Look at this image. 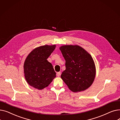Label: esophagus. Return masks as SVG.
<instances>
[{
  "label": "esophagus",
  "mask_w": 120,
  "mask_h": 120,
  "mask_svg": "<svg viewBox=\"0 0 120 120\" xmlns=\"http://www.w3.org/2000/svg\"><path fill=\"white\" fill-rule=\"evenodd\" d=\"M56 75H57V76H58V77L60 76V75H61V72H57V73H56Z\"/></svg>",
  "instance_id": "1"
}]
</instances>
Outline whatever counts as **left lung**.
Segmentation results:
<instances>
[{"mask_svg":"<svg viewBox=\"0 0 120 120\" xmlns=\"http://www.w3.org/2000/svg\"><path fill=\"white\" fill-rule=\"evenodd\" d=\"M66 60V70L61 77L71 90L84 91L93 83L96 75L95 66L91 56L77 45H65L60 48Z\"/></svg>","mask_w":120,"mask_h":120,"instance_id":"8db88e82","label":"left lung"}]
</instances>
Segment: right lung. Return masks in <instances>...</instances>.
I'll use <instances>...</instances> for the list:
<instances>
[{
    "mask_svg": "<svg viewBox=\"0 0 120 120\" xmlns=\"http://www.w3.org/2000/svg\"><path fill=\"white\" fill-rule=\"evenodd\" d=\"M55 47V45L37 47L27 57L24 64V72L25 79L30 86L42 90L56 77L52 64L47 60Z\"/></svg>",
    "mask_w": 120,
    "mask_h": 120,
    "instance_id": "1",
    "label": "right lung"
}]
</instances>
